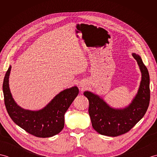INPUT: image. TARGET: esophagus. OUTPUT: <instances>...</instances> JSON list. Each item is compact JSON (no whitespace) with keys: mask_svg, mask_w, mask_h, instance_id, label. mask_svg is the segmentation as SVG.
Returning <instances> with one entry per match:
<instances>
[{"mask_svg":"<svg viewBox=\"0 0 157 157\" xmlns=\"http://www.w3.org/2000/svg\"><path fill=\"white\" fill-rule=\"evenodd\" d=\"M81 87H83V86H82V85H81Z\"/></svg>","mask_w":157,"mask_h":157,"instance_id":"34e87169","label":"esophagus"}]
</instances>
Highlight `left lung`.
Returning <instances> with one entry per match:
<instances>
[{"label":"left lung","mask_w":157,"mask_h":157,"mask_svg":"<svg viewBox=\"0 0 157 157\" xmlns=\"http://www.w3.org/2000/svg\"><path fill=\"white\" fill-rule=\"evenodd\" d=\"M138 63L142 78L137 94L131 103L124 108H113L99 95L85 91L84 95L88 99V113L92 125L100 134L115 137L129 132L147 111L150 102V77L140 56L133 52Z\"/></svg>","instance_id":"obj_1"}]
</instances>
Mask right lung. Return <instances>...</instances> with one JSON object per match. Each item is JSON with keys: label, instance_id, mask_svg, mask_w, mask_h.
I'll return each instance as SVG.
<instances>
[{"label": "right lung", "instance_id": "1", "mask_svg": "<svg viewBox=\"0 0 157 157\" xmlns=\"http://www.w3.org/2000/svg\"><path fill=\"white\" fill-rule=\"evenodd\" d=\"M11 69L10 65L2 84L5 105L10 117L20 128L36 137L49 138L58 134L64 128L66 111L79 94L78 88L73 86L60 92L42 109H25L17 104L10 90Z\"/></svg>", "mask_w": 157, "mask_h": 157}]
</instances>
